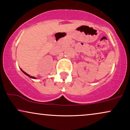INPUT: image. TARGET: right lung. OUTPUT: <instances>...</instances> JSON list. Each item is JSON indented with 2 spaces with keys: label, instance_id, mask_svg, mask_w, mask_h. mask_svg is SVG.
Here are the masks:
<instances>
[{
  "label": "right lung",
  "instance_id": "1",
  "mask_svg": "<svg viewBox=\"0 0 130 130\" xmlns=\"http://www.w3.org/2000/svg\"><path fill=\"white\" fill-rule=\"evenodd\" d=\"M22 70V72H23L25 74H26V75L27 76H29V77H31V78H33V79H35V77H33V76H31L30 75H29V74H28L27 73H26V72H24V71H23V70Z\"/></svg>",
  "mask_w": 130,
  "mask_h": 130
}]
</instances>
